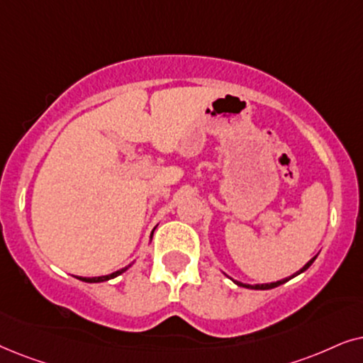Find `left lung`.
Segmentation results:
<instances>
[{
    "mask_svg": "<svg viewBox=\"0 0 363 363\" xmlns=\"http://www.w3.org/2000/svg\"><path fill=\"white\" fill-rule=\"evenodd\" d=\"M317 259V255H315V257H312L311 260H308V262L306 264V265H303V267L301 269V270H298V272H296V274H294L292 275V277H296V275H298V274H302L303 272V270H307L308 267H311V265H312V262H313V260H315ZM292 277H289V279H282V280H277V282H270V284H255V286H249V284H242V282H238V280H234V279H232V280H234V282L235 284H238V286H240V287H245V289H254V291H269V289H274V287H279V286H282V284H286L287 282V280H291Z\"/></svg>",
    "mask_w": 363,
    "mask_h": 363,
    "instance_id": "obj_1",
    "label": "left lung"
}]
</instances>
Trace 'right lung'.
<instances>
[{
  "mask_svg": "<svg viewBox=\"0 0 363 363\" xmlns=\"http://www.w3.org/2000/svg\"><path fill=\"white\" fill-rule=\"evenodd\" d=\"M154 229H156V227H154ZM152 234H154V230H152ZM152 234H151V238H152ZM129 267H131V265H128V267H124V269H121V270H116V272L109 274V275H101V277H76V279L83 280V282H89V284H96V282H106V280H109V279H114V277H118V275H121V274H123V272H125V270H128Z\"/></svg>",
  "mask_w": 363,
  "mask_h": 363,
  "instance_id": "right-lung-1",
  "label": "right lung"
}]
</instances>
